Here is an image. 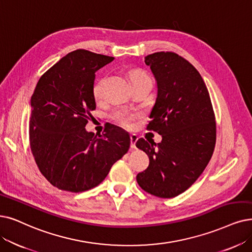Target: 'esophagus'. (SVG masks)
Instances as JSON below:
<instances>
[{
  "instance_id": "esophagus-1",
  "label": "esophagus",
  "mask_w": 252,
  "mask_h": 252,
  "mask_svg": "<svg viewBox=\"0 0 252 252\" xmlns=\"http://www.w3.org/2000/svg\"><path fill=\"white\" fill-rule=\"evenodd\" d=\"M137 139H138L137 135H135V134L130 135V147H131V149H135L136 148L135 144L137 142Z\"/></svg>"
}]
</instances>
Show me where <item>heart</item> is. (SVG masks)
I'll list each match as a JSON object with an SVG mask.
<instances>
[{
	"mask_svg": "<svg viewBox=\"0 0 252 252\" xmlns=\"http://www.w3.org/2000/svg\"><path fill=\"white\" fill-rule=\"evenodd\" d=\"M130 79H131L132 84L140 80L150 79L147 73L140 69H134L130 72ZM102 85H103V78L98 79L93 86V96L95 100H100L102 97ZM113 118L116 120V122L121 126L126 128H131L133 126V122L135 120V115L128 112L125 109H119L113 114Z\"/></svg>",
	"mask_w": 252,
	"mask_h": 252,
	"instance_id": "b5f03b06",
	"label": "heart"
}]
</instances>
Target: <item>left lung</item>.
Here are the masks:
<instances>
[{
    "mask_svg": "<svg viewBox=\"0 0 252 252\" xmlns=\"http://www.w3.org/2000/svg\"><path fill=\"white\" fill-rule=\"evenodd\" d=\"M157 83V97L148 130L162 136L159 144L139 138L136 147L149 156L136 176L140 188L161 197H175L192 185L212 157L216 122L204 79L187 60L172 52L145 58Z\"/></svg>",
    "mask_w": 252,
    "mask_h": 252,
    "instance_id": "8db88e82",
    "label": "left lung"
}]
</instances>
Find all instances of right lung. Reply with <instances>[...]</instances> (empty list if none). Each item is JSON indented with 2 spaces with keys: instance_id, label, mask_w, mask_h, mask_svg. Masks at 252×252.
I'll list each match as a JSON object with an SVG mask.
<instances>
[{
  "instance_id": "1",
  "label": "right lung",
  "mask_w": 252,
  "mask_h": 252,
  "mask_svg": "<svg viewBox=\"0 0 252 252\" xmlns=\"http://www.w3.org/2000/svg\"><path fill=\"white\" fill-rule=\"evenodd\" d=\"M115 58L85 49L63 57L40 77L31 97L30 146L36 164L53 186L83 192L99 185L130 147L115 125L102 135L86 125L96 108L95 72Z\"/></svg>"
}]
</instances>
